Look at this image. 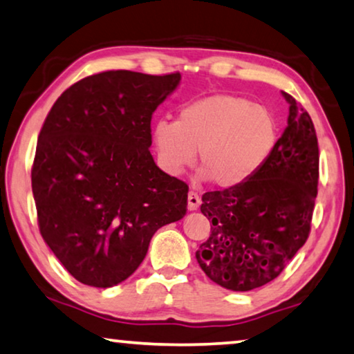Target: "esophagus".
I'll use <instances>...</instances> for the list:
<instances>
[{"instance_id": "34e87169", "label": "esophagus", "mask_w": 354, "mask_h": 354, "mask_svg": "<svg viewBox=\"0 0 354 354\" xmlns=\"http://www.w3.org/2000/svg\"><path fill=\"white\" fill-rule=\"evenodd\" d=\"M201 204V198L196 192H189L188 193V210H196Z\"/></svg>"}]
</instances>
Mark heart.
<instances>
[{"instance_id": "b5f03b06", "label": "heart", "mask_w": 354, "mask_h": 354, "mask_svg": "<svg viewBox=\"0 0 354 354\" xmlns=\"http://www.w3.org/2000/svg\"><path fill=\"white\" fill-rule=\"evenodd\" d=\"M277 139L279 123L269 107L227 93L185 102L176 122L158 120L151 127L162 171L180 176L198 150L201 177L220 188L248 182L269 160Z\"/></svg>"}]
</instances>
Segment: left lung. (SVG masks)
<instances>
[{
  "mask_svg": "<svg viewBox=\"0 0 354 354\" xmlns=\"http://www.w3.org/2000/svg\"><path fill=\"white\" fill-rule=\"evenodd\" d=\"M288 127L266 165L236 188L203 194L212 234L196 252L212 281L250 291L277 279L310 234L319 150L308 112L283 91Z\"/></svg>",
  "mask_w": 354,
  "mask_h": 354,
  "instance_id": "8db88e82",
  "label": "left lung"
}]
</instances>
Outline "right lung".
Returning <instances> with one entry per match:
<instances>
[{"label": "right lung", "instance_id": "right-lung-1", "mask_svg": "<svg viewBox=\"0 0 354 354\" xmlns=\"http://www.w3.org/2000/svg\"><path fill=\"white\" fill-rule=\"evenodd\" d=\"M180 73L104 71L52 106L31 187L46 243L80 283L111 288L142 263L153 234L187 214L188 185L155 165L151 115Z\"/></svg>", "mask_w": 354, "mask_h": 354}]
</instances>
